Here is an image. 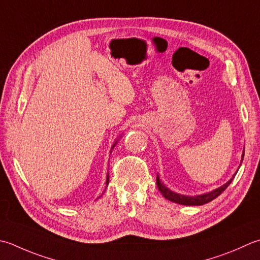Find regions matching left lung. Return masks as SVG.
I'll return each instance as SVG.
<instances>
[{
  "instance_id": "8db88e82",
  "label": "left lung",
  "mask_w": 260,
  "mask_h": 260,
  "mask_svg": "<svg viewBox=\"0 0 260 260\" xmlns=\"http://www.w3.org/2000/svg\"><path fill=\"white\" fill-rule=\"evenodd\" d=\"M242 160H243V154H242ZM233 178H235V176H233L225 185L218 187L215 190L207 192V194H204V195L194 196V197L179 195V194H176V192H174V191L169 190L165 185L161 184V181L159 180V177H156V185H157V188H159V190L161 191V194L164 195V197L167 198L168 201H171L174 203H177V204H181V205H196L197 206V205L206 204V203L215 200L217 196H220L222 192L226 189L228 186L231 184Z\"/></svg>"
}]
</instances>
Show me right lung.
<instances>
[{
  "label": "right lung",
  "mask_w": 260,
  "mask_h": 260,
  "mask_svg": "<svg viewBox=\"0 0 260 260\" xmlns=\"http://www.w3.org/2000/svg\"><path fill=\"white\" fill-rule=\"evenodd\" d=\"M115 144H116V143H115ZM115 144H114V146H115ZM114 146H113V147H114ZM108 182H109V176H107V181H106V184L108 185Z\"/></svg>",
  "instance_id": "right-lung-1"
}]
</instances>
